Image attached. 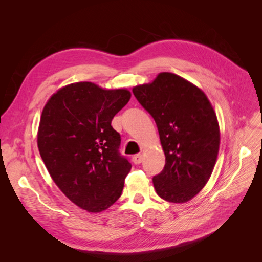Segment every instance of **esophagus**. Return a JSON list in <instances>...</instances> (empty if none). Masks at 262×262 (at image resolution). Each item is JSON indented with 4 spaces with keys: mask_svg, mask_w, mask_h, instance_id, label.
Here are the masks:
<instances>
[{
    "mask_svg": "<svg viewBox=\"0 0 262 262\" xmlns=\"http://www.w3.org/2000/svg\"><path fill=\"white\" fill-rule=\"evenodd\" d=\"M132 161H133L134 164H140V163H142V161H143V155H142V154L134 155L132 157Z\"/></svg>",
    "mask_w": 262,
    "mask_h": 262,
    "instance_id": "34e87169",
    "label": "esophagus"
}]
</instances>
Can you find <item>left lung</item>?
Listing matches in <instances>:
<instances>
[{
    "mask_svg": "<svg viewBox=\"0 0 262 262\" xmlns=\"http://www.w3.org/2000/svg\"><path fill=\"white\" fill-rule=\"evenodd\" d=\"M134 96L154 118L166 164L153 177L162 199L184 203L207 184L220 147V126L205 94L176 74L163 72L138 85Z\"/></svg>",
    "mask_w": 262,
    "mask_h": 262,
    "instance_id": "8db88e82",
    "label": "left lung"
}]
</instances>
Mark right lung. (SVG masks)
I'll list each match as a JSON object with an SVG mask.
<instances>
[{
    "label": "right lung",
    "mask_w": 262,
    "mask_h": 262,
    "mask_svg": "<svg viewBox=\"0 0 262 262\" xmlns=\"http://www.w3.org/2000/svg\"><path fill=\"white\" fill-rule=\"evenodd\" d=\"M130 97L128 90L78 82L53 94L42 110L39 153L55 185L89 212L113 205L131 169L119 153L120 134L112 126L113 118Z\"/></svg>",
    "instance_id": "obj_1"
}]
</instances>
